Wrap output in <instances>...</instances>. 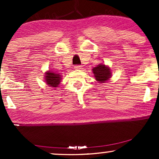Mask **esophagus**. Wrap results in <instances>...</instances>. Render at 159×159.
Wrapping results in <instances>:
<instances>
[{
	"label": "esophagus",
	"mask_w": 159,
	"mask_h": 159,
	"mask_svg": "<svg viewBox=\"0 0 159 159\" xmlns=\"http://www.w3.org/2000/svg\"><path fill=\"white\" fill-rule=\"evenodd\" d=\"M75 69L76 70H80V69H82V66H80V65H76L75 66Z\"/></svg>",
	"instance_id": "34e87169"
}]
</instances>
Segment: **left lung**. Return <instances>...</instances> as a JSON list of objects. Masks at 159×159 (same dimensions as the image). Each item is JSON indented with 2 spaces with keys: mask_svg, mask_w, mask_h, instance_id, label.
I'll list each match as a JSON object with an SVG mask.
<instances>
[{
  "mask_svg": "<svg viewBox=\"0 0 159 159\" xmlns=\"http://www.w3.org/2000/svg\"><path fill=\"white\" fill-rule=\"evenodd\" d=\"M95 79L99 83H105L111 77V70L110 67L103 64H100L92 69Z\"/></svg>",
  "mask_w": 159,
  "mask_h": 159,
  "instance_id": "left-lung-1",
  "label": "left lung"
}]
</instances>
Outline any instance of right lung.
Returning <instances> with one entry per match:
<instances>
[{
  "label": "right lung",
  "instance_id": "1",
  "mask_svg": "<svg viewBox=\"0 0 159 159\" xmlns=\"http://www.w3.org/2000/svg\"><path fill=\"white\" fill-rule=\"evenodd\" d=\"M61 75L59 73L55 72V71L51 70H48L45 72L44 80L45 83L53 88L58 87L61 83Z\"/></svg>",
  "mask_w": 159,
  "mask_h": 159
}]
</instances>
